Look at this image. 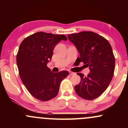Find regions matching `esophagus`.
<instances>
[{
    "label": "esophagus",
    "mask_w": 128,
    "mask_h": 128,
    "mask_svg": "<svg viewBox=\"0 0 128 128\" xmlns=\"http://www.w3.org/2000/svg\"><path fill=\"white\" fill-rule=\"evenodd\" d=\"M76 73H73V72H69V74H70V76H73V75H74V74H75Z\"/></svg>",
    "instance_id": "obj_1"
}]
</instances>
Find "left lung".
Returning <instances> with one entry per match:
<instances>
[{
    "instance_id": "left-lung-1",
    "label": "left lung",
    "mask_w": 128,
    "mask_h": 128,
    "mask_svg": "<svg viewBox=\"0 0 128 128\" xmlns=\"http://www.w3.org/2000/svg\"><path fill=\"white\" fill-rule=\"evenodd\" d=\"M74 44L80 57L76 61L83 62L90 72L86 76L78 73L80 82L74 86L79 96L86 100H93L106 90L114 75L115 57L108 40L98 34L83 31L68 35Z\"/></svg>"
}]
</instances>
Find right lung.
<instances>
[{"label": "right lung", "instance_id": "right-lung-1", "mask_svg": "<svg viewBox=\"0 0 128 128\" xmlns=\"http://www.w3.org/2000/svg\"><path fill=\"white\" fill-rule=\"evenodd\" d=\"M67 40L64 35L38 32L20 44L16 58L19 75L30 94L40 100L48 101L56 96L60 83L68 75L67 71L53 73L47 67L55 46Z\"/></svg>", "mask_w": 128, "mask_h": 128}]
</instances>
